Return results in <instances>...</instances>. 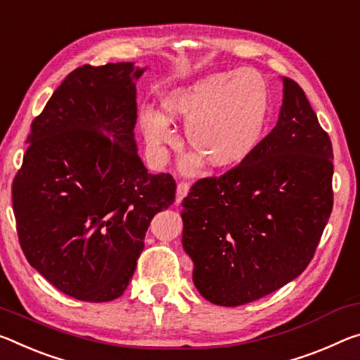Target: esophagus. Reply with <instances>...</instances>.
Masks as SVG:
<instances>
[{"label": "esophagus", "mask_w": 360, "mask_h": 360, "mask_svg": "<svg viewBox=\"0 0 360 360\" xmlns=\"http://www.w3.org/2000/svg\"><path fill=\"white\" fill-rule=\"evenodd\" d=\"M189 182L186 181H181L178 184V189H176V203H181L182 198L187 195V192H189Z\"/></svg>", "instance_id": "34e87169"}]
</instances>
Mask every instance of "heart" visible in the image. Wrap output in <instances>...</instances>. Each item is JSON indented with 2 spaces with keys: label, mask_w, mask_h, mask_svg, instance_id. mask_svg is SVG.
<instances>
[{
  "label": "heart",
  "mask_w": 360,
  "mask_h": 360,
  "mask_svg": "<svg viewBox=\"0 0 360 360\" xmlns=\"http://www.w3.org/2000/svg\"><path fill=\"white\" fill-rule=\"evenodd\" d=\"M269 91L255 68L211 73L171 93L162 113L142 110L141 127L153 149L173 144L169 122L186 123L191 149L213 168L231 167L253 150L264 128Z\"/></svg>",
  "instance_id": "heart-1"
}]
</instances>
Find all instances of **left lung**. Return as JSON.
<instances>
[{"instance_id": "1", "label": "left lung", "mask_w": 360, "mask_h": 360, "mask_svg": "<svg viewBox=\"0 0 360 360\" xmlns=\"http://www.w3.org/2000/svg\"><path fill=\"white\" fill-rule=\"evenodd\" d=\"M332 158L304 91L283 77L276 128L237 167L198 179L182 200V247L205 300L252 303L306 269L333 208Z\"/></svg>"}]
</instances>
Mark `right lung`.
<instances>
[{"instance_id": "right-lung-1", "label": "right lung", "mask_w": 360, "mask_h": 360, "mask_svg": "<svg viewBox=\"0 0 360 360\" xmlns=\"http://www.w3.org/2000/svg\"><path fill=\"white\" fill-rule=\"evenodd\" d=\"M131 62L68 73L32 122L13 181L22 252L72 298L122 296L158 211L176 197L169 173L150 174L136 150V83Z\"/></svg>"}]
</instances>
